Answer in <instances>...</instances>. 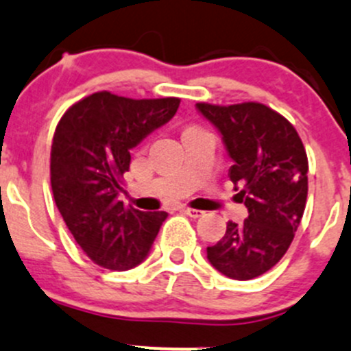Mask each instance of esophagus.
<instances>
[{"instance_id": "1", "label": "esophagus", "mask_w": 351, "mask_h": 351, "mask_svg": "<svg viewBox=\"0 0 351 351\" xmlns=\"http://www.w3.org/2000/svg\"><path fill=\"white\" fill-rule=\"evenodd\" d=\"M180 211H182L184 215H187V217H191V218H199V217H203V215H204V211L194 210V208H187V206H184Z\"/></svg>"}]
</instances>
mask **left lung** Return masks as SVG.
I'll list each match as a JSON object with an SVG mask.
<instances>
[{
    "mask_svg": "<svg viewBox=\"0 0 351 351\" xmlns=\"http://www.w3.org/2000/svg\"><path fill=\"white\" fill-rule=\"evenodd\" d=\"M221 134L234 165L228 171L249 217L228 221L227 232L206 249L221 275L252 280L289 251L307 201L308 162L295 128L265 104H196Z\"/></svg>",
    "mask_w": 351,
    "mask_h": 351,
    "instance_id": "obj_1",
    "label": "left lung"
}]
</instances>
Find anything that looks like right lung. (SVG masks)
Returning a JSON list of instances; mask_svg holds the SVG:
<instances>
[{
  "mask_svg": "<svg viewBox=\"0 0 351 351\" xmlns=\"http://www.w3.org/2000/svg\"><path fill=\"white\" fill-rule=\"evenodd\" d=\"M180 100L126 99L97 92L73 104L51 147L54 201L76 244L95 265L126 271L140 265L167 218L117 199L131 150L174 117Z\"/></svg>",
  "mask_w": 351,
  "mask_h": 351,
  "instance_id": "obj_1",
  "label": "right lung"
}]
</instances>
